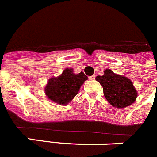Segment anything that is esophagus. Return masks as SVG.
Here are the masks:
<instances>
[{"label":"esophagus","mask_w":157,"mask_h":157,"mask_svg":"<svg viewBox=\"0 0 157 157\" xmlns=\"http://www.w3.org/2000/svg\"><path fill=\"white\" fill-rule=\"evenodd\" d=\"M95 77H96L95 75H93L92 76H90V77H89V78H90V80H94L95 79Z\"/></svg>","instance_id":"esophagus-1"}]
</instances>
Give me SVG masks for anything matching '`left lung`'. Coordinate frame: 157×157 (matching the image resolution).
I'll list each match as a JSON object with an SVG mask.
<instances>
[{
  "instance_id": "8db88e82",
  "label": "left lung",
  "mask_w": 157,
  "mask_h": 157,
  "mask_svg": "<svg viewBox=\"0 0 157 157\" xmlns=\"http://www.w3.org/2000/svg\"><path fill=\"white\" fill-rule=\"evenodd\" d=\"M103 87L105 98L110 105L117 109L130 106L135 101L138 92L128 78L115 74L110 69H106L103 75L96 77Z\"/></svg>"
}]
</instances>
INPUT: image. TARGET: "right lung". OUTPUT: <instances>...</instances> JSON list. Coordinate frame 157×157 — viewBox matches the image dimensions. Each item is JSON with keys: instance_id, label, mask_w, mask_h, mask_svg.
I'll use <instances>...</instances> for the list:
<instances>
[{"instance_id": "1", "label": "right lung", "mask_w": 157, "mask_h": 157, "mask_svg": "<svg viewBox=\"0 0 157 157\" xmlns=\"http://www.w3.org/2000/svg\"><path fill=\"white\" fill-rule=\"evenodd\" d=\"M87 78L82 71L75 74L72 68H66L59 76L48 79L45 87V94L55 103L67 105L77 95L80 87Z\"/></svg>"}]
</instances>
